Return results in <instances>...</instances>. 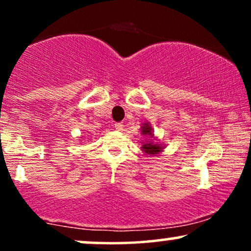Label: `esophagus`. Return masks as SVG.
<instances>
[{
	"label": "esophagus",
	"mask_w": 251,
	"mask_h": 251,
	"mask_svg": "<svg viewBox=\"0 0 251 251\" xmlns=\"http://www.w3.org/2000/svg\"><path fill=\"white\" fill-rule=\"evenodd\" d=\"M114 127H116V129H118V131H122V129L124 128V125L122 123H117L116 125H114Z\"/></svg>",
	"instance_id": "esophagus-1"
}]
</instances>
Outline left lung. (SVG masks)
I'll list each match as a JSON object with an SVG mask.
<instances>
[{"instance_id": "obj_1", "label": "left lung", "mask_w": 251, "mask_h": 251, "mask_svg": "<svg viewBox=\"0 0 251 251\" xmlns=\"http://www.w3.org/2000/svg\"><path fill=\"white\" fill-rule=\"evenodd\" d=\"M142 129H143V134L153 135L152 134V128L150 127L149 125H146V124H145V126H143ZM143 150H144V152H146V153H149V154H157L158 152L162 151V148H160L158 144L146 143L143 145Z\"/></svg>"}]
</instances>
